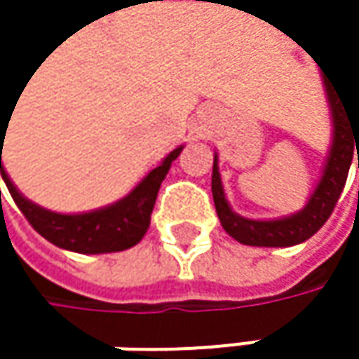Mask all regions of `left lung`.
I'll use <instances>...</instances> for the list:
<instances>
[{
	"label": "left lung",
	"mask_w": 359,
	"mask_h": 359,
	"mask_svg": "<svg viewBox=\"0 0 359 359\" xmlns=\"http://www.w3.org/2000/svg\"><path fill=\"white\" fill-rule=\"evenodd\" d=\"M326 85V95L332 111V147L324 166V175L314 195L310 197L308 205L280 220H250L231 210V205L224 199L222 182L218 164L214 158V170H212V195H214V205L220 218L222 229L237 239L243 245L253 248H291L297 243H304L312 235H316L323 224L330 218L345 180L349 175L351 160L358 151V168H359V111L355 106L349 104L343 93L332 89L328 79H324Z\"/></svg>",
	"instance_id": "1"
}]
</instances>
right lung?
<instances>
[{"label": "right lung", "mask_w": 359, "mask_h": 359, "mask_svg": "<svg viewBox=\"0 0 359 359\" xmlns=\"http://www.w3.org/2000/svg\"><path fill=\"white\" fill-rule=\"evenodd\" d=\"M0 137L6 139L4 133ZM180 151L182 147L170 151L168 158L158 168H154L124 199L89 214H55L25 199L1 166V151L0 172L12 199L25 214V218L49 243L76 253H109L128 250L143 239V235L149 229V216L156 205L160 184L166 179L170 164L179 158Z\"/></svg>", "instance_id": "obj_1"}]
</instances>
